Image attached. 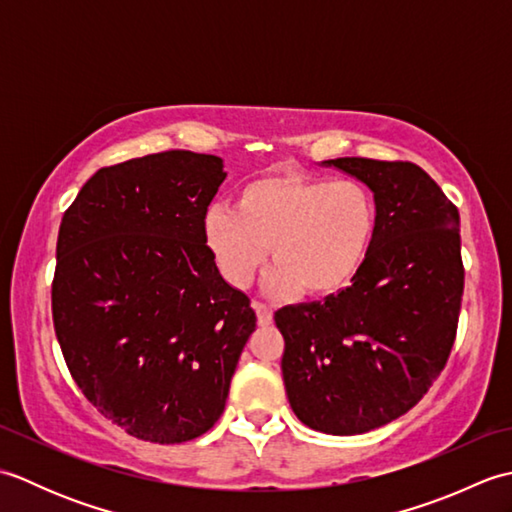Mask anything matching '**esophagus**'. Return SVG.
Listing matches in <instances>:
<instances>
[{"label":"esophagus","mask_w":512,"mask_h":512,"mask_svg":"<svg viewBox=\"0 0 512 512\" xmlns=\"http://www.w3.org/2000/svg\"><path fill=\"white\" fill-rule=\"evenodd\" d=\"M253 308L257 312V323L262 325V328H266V325L273 323V308L266 306V303H259V301L253 303Z\"/></svg>","instance_id":"1"}]
</instances>
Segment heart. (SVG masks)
<instances>
[{
  "label": "heart",
  "mask_w": 512,
  "mask_h": 512,
  "mask_svg": "<svg viewBox=\"0 0 512 512\" xmlns=\"http://www.w3.org/2000/svg\"><path fill=\"white\" fill-rule=\"evenodd\" d=\"M378 206L363 182L266 173L244 182L235 209L213 204L202 233L228 284L244 288L268 257L275 295L330 297L352 284L372 250Z\"/></svg>",
  "instance_id": "1"
}]
</instances>
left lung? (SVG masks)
Here are the masks:
<instances>
[{
	"label": "left lung",
	"instance_id": "obj_1",
	"mask_svg": "<svg viewBox=\"0 0 512 512\" xmlns=\"http://www.w3.org/2000/svg\"><path fill=\"white\" fill-rule=\"evenodd\" d=\"M323 165L372 189L376 239L352 286L281 308L275 323L295 416L314 431L356 436L418 405L449 361L464 292L460 213L413 162Z\"/></svg>",
	"mask_w": 512,
	"mask_h": 512
}]
</instances>
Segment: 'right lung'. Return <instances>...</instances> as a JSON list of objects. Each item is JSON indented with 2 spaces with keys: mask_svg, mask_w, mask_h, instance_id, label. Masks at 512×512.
<instances>
[{
  "mask_svg": "<svg viewBox=\"0 0 512 512\" xmlns=\"http://www.w3.org/2000/svg\"><path fill=\"white\" fill-rule=\"evenodd\" d=\"M222 158L169 149L103 167L63 213L52 321L74 383L129 436L180 444L222 416L255 310L202 220Z\"/></svg>",
  "mask_w": 512,
  "mask_h": 512,
  "instance_id": "1",
  "label": "right lung"
}]
</instances>
